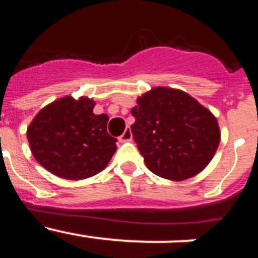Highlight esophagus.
<instances>
[{"mask_svg":"<svg viewBox=\"0 0 258 258\" xmlns=\"http://www.w3.org/2000/svg\"><path fill=\"white\" fill-rule=\"evenodd\" d=\"M132 138H133V134H132L131 127H126L124 131V133L118 137V141H120V142H129V141H132Z\"/></svg>","mask_w":258,"mask_h":258,"instance_id":"obj_1","label":"esophagus"}]
</instances>
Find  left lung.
<instances>
[{
	"mask_svg": "<svg viewBox=\"0 0 258 258\" xmlns=\"http://www.w3.org/2000/svg\"><path fill=\"white\" fill-rule=\"evenodd\" d=\"M132 133L146 165L170 181L195 177L211 163L221 141L216 116L179 89L156 86L132 108Z\"/></svg>",
	"mask_w": 258,
	"mask_h": 258,
	"instance_id": "obj_1",
	"label": "left lung"
}]
</instances>
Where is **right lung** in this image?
Here are the masks:
<instances>
[{"instance_id": "add662e5", "label": "right lung", "mask_w": 258, "mask_h": 258, "mask_svg": "<svg viewBox=\"0 0 258 258\" xmlns=\"http://www.w3.org/2000/svg\"><path fill=\"white\" fill-rule=\"evenodd\" d=\"M88 97L59 98L35 116L27 129L32 155L40 165L64 179L98 174L115 154L117 140L107 133L108 116L95 115Z\"/></svg>"}]
</instances>
